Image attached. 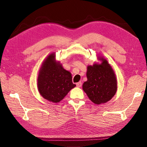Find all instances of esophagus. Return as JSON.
Wrapping results in <instances>:
<instances>
[{"instance_id": "obj_1", "label": "esophagus", "mask_w": 147, "mask_h": 147, "mask_svg": "<svg viewBox=\"0 0 147 147\" xmlns=\"http://www.w3.org/2000/svg\"><path fill=\"white\" fill-rule=\"evenodd\" d=\"M76 86L78 87V88H80V87L82 86V82H79L76 83Z\"/></svg>"}]
</instances>
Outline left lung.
Returning a JSON list of instances; mask_svg holds the SVG:
<instances>
[{
  "label": "left lung",
  "mask_w": 147,
  "mask_h": 147,
  "mask_svg": "<svg viewBox=\"0 0 147 147\" xmlns=\"http://www.w3.org/2000/svg\"><path fill=\"white\" fill-rule=\"evenodd\" d=\"M102 63L88 67L87 78L82 86L89 98L96 104L106 103L111 100L117 91V80L112 68L106 59Z\"/></svg>",
  "instance_id": "1"
}]
</instances>
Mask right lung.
I'll return each mask as SVG.
<instances>
[{
  "label": "right lung",
  "instance_id": "obj_1",
  "mask_svg": "<svg viewBox=\"0 0 147 147\" xmlns=\"http://www.w3.org/2000/svg\"><path fill=\"white\" fill-rule=\"evenodd\" d=\"M75 86L70 72L65 70L59 62L55 61L54 53L50 54L39 73L38 88L41 95L49 101L59 102Z\"/></svg>",
  "mask_w": 147,
  "mask_h": 147
}]
</instances>
